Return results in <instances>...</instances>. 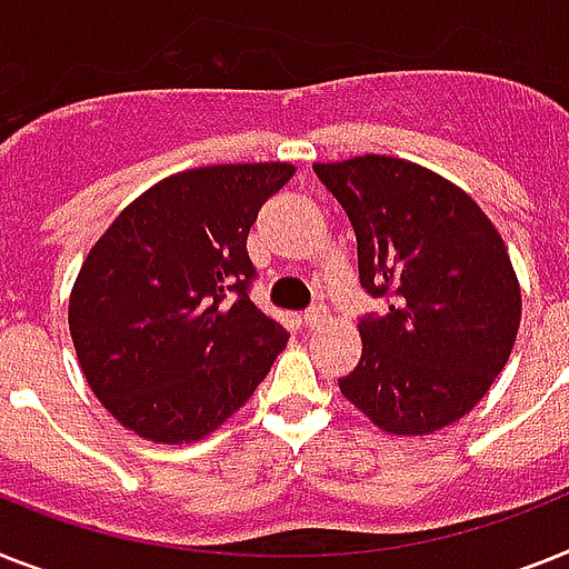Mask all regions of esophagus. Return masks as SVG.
Wrapping results in <instances>:
<instances>
[{"label":"esophagus","instance_id":"esophagus-1","mask_svg":"<svg viewBox=\"0 0 569 569\" xmlns=\"http://www.w3.org/2000/svg\"><path fill=\"white\" fill-rule=\"evenodd\" d=\"M326 319H328V308H326V305H313L311 311H305V326H308V328L322 326Z\"/></svg>","mask_w":569,"mask_h":569}]
</instances>
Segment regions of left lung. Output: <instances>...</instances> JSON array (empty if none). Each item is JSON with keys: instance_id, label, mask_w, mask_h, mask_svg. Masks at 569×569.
Segmentation results:
<instances>
[{"instance_id": "1", "label": "left lung", "mask_w": 569, "mask_h": 569, "mask_svg": "<svg viewBox=\"0 0 569 569\" xmlns=\"http://www.w3.org/2000/svg\"><path fill=\"white\" fill-rule=\"evenodd\" d=\"M358 234L360 284L389 302L358 326L340 392L392 436H430L482 401L520 328V281L486 211L442 173L387 153L317 162Z\"/></svg>"}]
</instances>
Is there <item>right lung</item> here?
Listing matches in <instances>:
<instances>
[{"label": "right lung", "instance_id": "obj_1", "mask_svg": "<svg viewBox=\"0 0 569 569\" xmlns=\"http://www.w3.org/2000/svg\"><path fill=\"white\" fill-rule=\"evenodd\" d=\"M293 173L290 162L171 173L92 243L69 293V331L89 389L127 430L157 445L206 439L288 346L247 296V234Z\"/></svg>", "mask_w": 569, "mask_h": 569}]
</instances>
